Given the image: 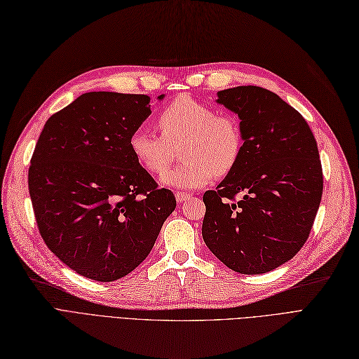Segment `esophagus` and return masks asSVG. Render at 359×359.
Wrapping results in <instances>:
<instances>
[{
	"mask_svg": "<svg viewBox=\"0 0 359 359\" xmlns=\"http://www.w3.org/2000/svg\"><path fill=\"white\" fill-rule=\"evenodd\" d=\"M189 198H191L189 194H184V192H177V194H176L177 203H184V201H188Z\"/></svg>",
	"mask_w": 359,
	"mask_h": 359,
	"instance_id": "obj_1",
	"label": "esophagus"
}]
</instances>
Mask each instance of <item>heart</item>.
<instances>
[{"label": "heart", "mask_w": 359, "mask_h": 359, "mask_svg": "<svg viewBox=\"0 0 359 359\" xmlns=\"http://www.w3.org/2000/svg\"><path fill=\"white\" fill-rule=\"evenodd\" d=\"M161 135L140 125L130 135V150L135 161L150 175L168 171L180 147L183 163L163 177L175 189H194L225 176L241 155L243 134L240 122L228 113L191 95H180L163 109L158 116Z\"/></svg>", "instance_id": "heart-1"}]
</instances>
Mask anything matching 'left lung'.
Returning a JSON list of instances; mask_svg holds the SVG:
<instances>
[{"instance_id":"8db88e82","label":"left lung","mask_w":359,"mask_h":359,"mask_svg":"<svg viewBox=\"0 0 359 359\" xmlns=\"http://www.w3.org/2000/svg\"><path fill=\"white\" fill-rule=\"evenodd\" d=\"M216 101L238 114L243 149L203 196V238L228 269L262 274L292 259L309 238L323 189L318 144L302 114L269 89H224Z\"/></svg>"}]
</instances>
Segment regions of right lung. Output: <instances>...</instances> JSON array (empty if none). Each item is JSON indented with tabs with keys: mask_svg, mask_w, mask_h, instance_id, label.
Instances as JSON below:
<instances>
[{
	"mask_svg": "<svg viewBox=\"0 0 359 359\" xmlns=\"http://www.w3.org/2000/svg\"><path fill=\"white\" fill-rule=\"evenodd\" d=\"M150 113L147 95L86 92L52 114L34 149L28 188L40 234L88 279L131 273L176 209L172 192L159 189L130 150Z\"/></svg>",
	"mask_w": 359,
	"mask_h": 359,
	"instance_id": "add662e5",
	"label": "right lung"
}]
</instances>
